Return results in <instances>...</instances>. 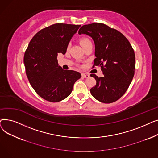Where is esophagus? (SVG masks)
I'll list each match as a JSON object with an SVG mask.
<instances>
[{"label": "esophagus", "mask_w": 158, "mask_h": 158, "mask_svg": "<svg viewBox=\"0 0 158 158\" xmlns=\"http://www.w3.org/2000/svg\"><path fill=\"white\" fill-rule=\"evenodd\" d=\"M81 76L82 77H85V78H88L89 77V75L88 73H82Z\"/></svg>", "instance_id": "esophagus-1"}]
</instances>
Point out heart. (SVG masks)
Here are the masks:
<instances>
[{
	"label": "heart",
	"instance_id": "1",
	"mask_svg": "<svg viewBox=\"0 0 158 158\" xmlns=\"http://www.w3.org/2000/svg\"><path fill=\"white\" fill-rule=\"evenodd\" d=\"M80 41H81V45L83 46V47L85 46L86 45L89 44V43H92V41H90V40L89 38H86V37H82V38H81Z\"/></svg>",
	"mask_w": 158,
	"mask_h": 158
}]
</instances>
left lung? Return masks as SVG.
Masks as SVG:
<instances>
[{
    "label": "left lung",
    "mask_w": 158,
    "mask_h": 158,
    "mask_svg": "<svg viewBox=\"0 0 158 158\" xmlns=\"http://www.w3.org/2000/svg\"><path fill=\"white\" fill-rule=\"evenodd\" d=\"M78 33L86 34L95 42V66H101L104 74L96 80L90 89L92 96L103 103L117 101L126 93L134 77L135 55L128 40L117 29L102 23H92L82 26Z\"/></svg>",
    "instance_id": "1"
}]
</instances>
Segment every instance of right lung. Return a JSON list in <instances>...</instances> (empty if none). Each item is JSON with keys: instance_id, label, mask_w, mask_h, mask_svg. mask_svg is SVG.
Listing matches in <instances>:
<instances>
[{"instance_id": "right-lung-1", "label": "right lung", "mask_w": 158, "mask_h": 158, "mask_svg": "<svg viewBox=\"0 0 158 158\" xmlns=\"http://www.w3.org/2000/svg\"><path fill=\"white\" fill-rule=\"evenodd\" d=\"M80 25L57 23L38 31L30 41L23 63L31 85L41 98L60 102L72 92L79 72L64 70L58 66L57 53L64 54Z\"/></svg>"}]
</instances>
